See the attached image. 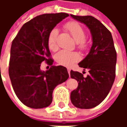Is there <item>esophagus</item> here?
<instances>
[{
    "mask_svg": "<svg viewBox=\"0 0 127 127\" xmlns=\"http://www.w3.org/2000/svg\"><path fill=\"white\" fill-rule=\"evenodd\" d=\"M67 71H68V73H69V74L70 75V71H71V69H67Z\"/></svg>",
    "mask_w": 127,
    "mask_h": 127,
    "instance_id": "34e87169",
    "label": "esophagus"
}]
</instances>
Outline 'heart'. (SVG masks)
Listing matches in <instances>:
<instances>
[{
    "label": "heart",
    "instance_id": "obj_1",
    "mask_svg": "<svg viewBox=\"0 0 127 127\" xmlns=\"http://www.w3.org/2000/svg\"><path fill=\"white\" fill-rule=\"evenodd\" d=\"M64 28L71 34L75 40L77 48L82 50L88 49L89 43L86 39V32L82 25L77 22L71 21L65 24ZM58 36V30L56 28L52 29L49 32L47 36V45L50 50L55 51L58 47L57 39ZM56 61L63 66H71L73 64L80 61L79 54L75 52H69L67 50H61L55 56Z\"/></svg>",
    "mask_w": 127,
    "mask_h": 127
}]
</instances>
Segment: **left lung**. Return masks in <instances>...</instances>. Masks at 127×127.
<instances>
[{"instance_id":"8db88e82","label":"left lung","mask_w":127,"mask_h":127,"mask_svg":"<svg viewBox=\"0 0 127 127\" xmlns=\"http://www.w3.org/2000/svg\"><path fill=\"white\" fill-rule=\"evenodd\" d=\"M71 16L84 24L93 37L90 52L78 64L84 70L88 69L89 75L84 77L80 72L71 71V78L78 82L77 89L71 93V101L76 107L91 109L101 103L112 88L116 76V51L112 34L100 21L91 15Z\"/></svg>"}]
</instances>
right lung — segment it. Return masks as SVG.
Returning a JSON list of instances; mask_svg holds the SVG:
<instances>
[{
  "instance_id": "obj_1",
  "label": "right lung",
  "mask_w": 127,
  "mask_h": 127,
  "mask_svg": "<svg viewBox=\"0 0 127 127\" xmlns=\"http://www.w3.org/2000/svg\"><path fill=\"white\" fill-rule=\"evenodd\" d=\"M69 15L66 13L38 15L24 24L13 40L9 75L16 96L29 107L49 106L54 89L69 78L66 67L52 65L47 45L50 31ZM43 61L51 66L46 72L40 69Z\"/></svg>"
}]
</instances>
